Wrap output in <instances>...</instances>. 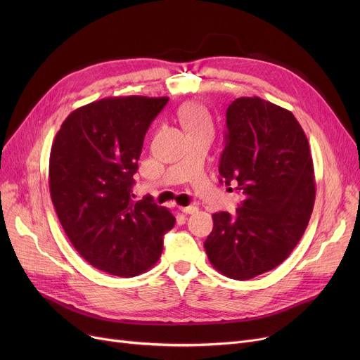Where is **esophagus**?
<instances>
[{
	"label": "esophagus",
	"instance_id": "obj_1",
	"mask_svg": "<svg viewBox=\"0 0 360 360\" xmlns=\"http://www.w3.org/2000/svg\"><path fill=\"white\" fill-rule=\"evenodd\" d=\"M179 210L185 214H193L198 212V207L197 205H186V207H179Z\"/></svg>",
	"mask_w": 360,
	"mask_h": 360
}]
</instances>
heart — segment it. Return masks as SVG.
Returning a JSON list of instances; mask_svg holds the SVG:
<instances>
[{"instance_id": "heart-1", "label": "heart", "mask_w": 360, "mask_h": 360, "mask_svg": "<svg viewBox=\"0 0 360 360\" xmlns=\"http://www.w3.org/2000/svg\"><path fill=\"white\" fill-rule=\"evenodd\" d=\"M178 121L188 132V136L213 132V121L210 113L197 102H188L178 109Z\"/></svg>"}]
</instances>
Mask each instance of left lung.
Segmentation results:
<instances>
[{"label": "left lung", "instance_id": "left-lung-1", "mask_svg": "<svg viewBox=\"0 0 360 360\" xmlns=\"http://www.w3.org/2000/svg\"><path fill=\"white\" fill-rule=\"evenodd\" d=\"M220 182L236 184L235 214H213L204 248L226 277L250 280L295 250L309 223L315 181L309 143L293 113L271 102L239 98L226 110Z\"/></svg>", "mask_w": 360, "mask_h": 360}]
</instances>
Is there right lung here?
I'll use <instances>...</instances> for the list:
<instances>
[{"label":"right lung","instance_id":"obj_1","mask_svg":"<svg viewBox=\"0 0 360 360\" xmlns=\"http://www.w3.org/2000/svg\"><path fill=\"white\" fill-rule=\"evenodd\" d=\"M169 98H106L72 110L49 156V191L72 247L93 267L134 277L158 262L175 217L131 198L146 132Z\"/></svg>","mask_w":360,"mask_h":360}]
</instances>
